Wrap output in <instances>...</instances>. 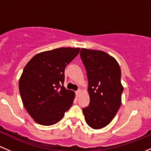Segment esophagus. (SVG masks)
<instances>
[{"mask_svg":"<svg viewBox=\"0 0 151 151\" xmlns=\"http://www.w3.org/2000/svg\"><path fill=\"white\" fill-rule=\"evenodd\" d=\"M81 89H78L77 91H76V95H77L78 97L79 94H81Z\"/></svg>","mask_w":151,"mask_h":151,"instance_id":"34e87169","label":"esophagus"}]
</instances>
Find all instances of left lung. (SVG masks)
<instances>
[{"label":"left lung","instance_id":"1","mask_svg":"<svg viewBox=\"0 0 151 151\" xmlns=\"http://www.w3.org/2000/svg\"><path fill=\"white\" fill-rule=\"evenodd\" d=\"M80 55L90 97L88 106L82 110L87 124L99 129L112 122L122 105V71L116 59L105 52L82 48Z\"/></svg>","mask_w":151,"mask_h":151}]
</instances>
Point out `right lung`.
<instances>
[{"instance_id": "add662e5", "label": "right lung", "mask_w": 151, "mask_h": 151, "mask_svg": "<svg viewBox=\"0 0 151 151\" xmlns=\"http://www.w3.org/2000/svg\"><path fill=\"white\" fill-rule=\"evenodd\" d=\"M80 48H58L40 52L25 65L19 81L23 105L35 122L51 126L73 105L75 92L63 86L65 69Z\"/></svg>"}]
</instances>
